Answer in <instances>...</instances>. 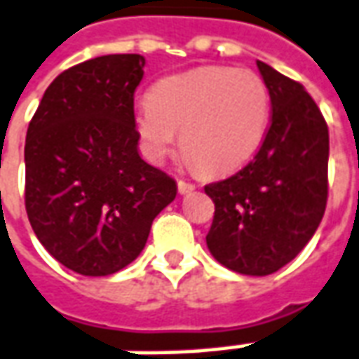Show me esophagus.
<instances>
[{
	"instance_id": "1",
	"label": "esophagus",
	"mask_w": 359,
	"mask_h": 359,
	"mask_svg": "<svg viewBox=\"0 0 359 359\" xmlns=\"http://www.w3.org/2000/svg\"><path fill=\"white\" fill-rule=\"evenodd\" d=\"M177 187H179L180 194H190V192L196 188L192 182H184V180H179V182H177Z\"/></svg>"
}]
</instances>
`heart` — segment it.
Segmentation results:
<instances>
[{"instance_id":"obj_1","label":"heart","mask_w":359,"mask_h":359,"mask_svg":"<svg viewBox=\"0 0 359 359\" xmlns=\"http://www.w3.org/2000/svg\"><path fill=\"white\" fill-rule=\"evenodd\" d=\"M272 101L249 69L204 66L167 75L149 89L134 116L145 155L165 161L180 134V151L208 177L239 171L260 151Z\"/></svg>"}]
</instances>
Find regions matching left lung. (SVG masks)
Segmentation results:
<instances>
[{
  "label": "left lung",
  "instance_id": "left-lung-1",
  "mask_svg": "<svg viewBox=\"0 0 359 359\" xmlns=\"http://www.w3.org/2000/svg\"><path fill=\"white\" fill-rule=\"evenodd\" d=\"M257 66L270 91V128L249 165L204 188L215 204L205 243L233 272L268 276L302 252L325 215L328 128L302 83Z\"/></svg>",
  "mask_w": 359,
  "mask_h": 359
}]
</instances>
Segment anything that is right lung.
Returning a JSON list of instances; mask_svg holds the SVG:
<instances>
[{"label": "right lung", "mask_w": 359, "mask_h": 359, "mask_svg": "<svg viewBox=\"0 0 359 359\" xmlns=\"http://www.w3.org/2000/svg\"><path fill=\"white\" fill-rule=\"evenodd\" d=\"M145 57L109 54L57 75L25 142V208L42 247L83 276H109L144 250L177 182L137 154L134 93Z\"/></svg>", "instance_id": "add662e5"}]
</instances>
